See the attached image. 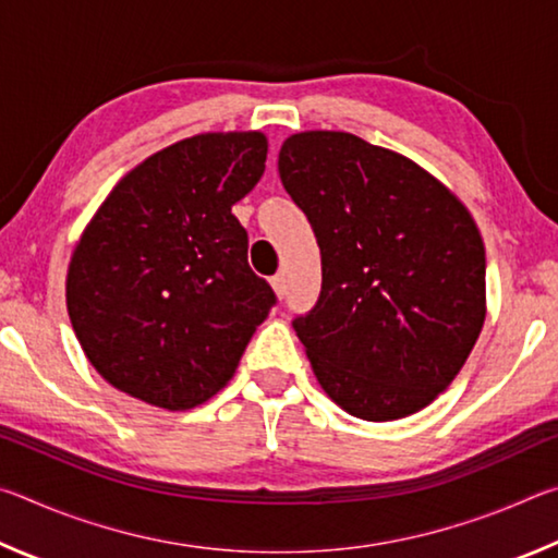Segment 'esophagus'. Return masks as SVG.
I'll return each instance as SVG.
<instances>
[{
  "mask_svg": "<svg viewBox=\"0 0 558 558\" xmlns=\"http://www.w3.org/2000/svg\"><path fill=\"white\" fill-rule=\"evenodd\" d=\"M270 286H272V290H276L278 298L286 295V276H282V272H278V276L270 278Z\"/></svg>",
  "mask_w": 558,
  "mask_h": 558,
  "instance_id": "34e87169",
  "label": "esophagus"
}]
</instances>
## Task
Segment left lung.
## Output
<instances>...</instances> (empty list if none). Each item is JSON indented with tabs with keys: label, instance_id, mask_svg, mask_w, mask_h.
<instances>
[{
	"label": "left lung",
	"instance_id": "8db88e82",
	"mask_svg": "<svg viewBox=\"0 0 558 558\" xmlns=\"http://www.w3.org/2000/svg\"><path fill=\"white\" fill-rule=\"evenodd\" d=\"M282 186L313 226L323 288L292 327L329 399L396 421L456 379L485 323V245L438 179L349 132H298Z\"/></svg>",
	"mask_w": 558,
	"mask_h": 558
}]
</instances>
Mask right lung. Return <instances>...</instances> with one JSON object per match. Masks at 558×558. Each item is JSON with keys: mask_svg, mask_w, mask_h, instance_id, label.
I'll return each instance as SVG.
<instances>
[{"mask_svg": "<svg viewBox=\"0 0 558 558\" xmlns=\"http://www.w3.org/2000/svg\"><path fill=\"white\" fill-rule=\"evenodd\" d=\"M260 132H209L145 159L75 245L73 332L118 391L184 411L223 389L278 298L231 206L258 184Z\"/></svg>", "mask_w": 558, "mask_h": 558, "instance_id": "right-lung-1", "label": "right lung"}]
</instances>
